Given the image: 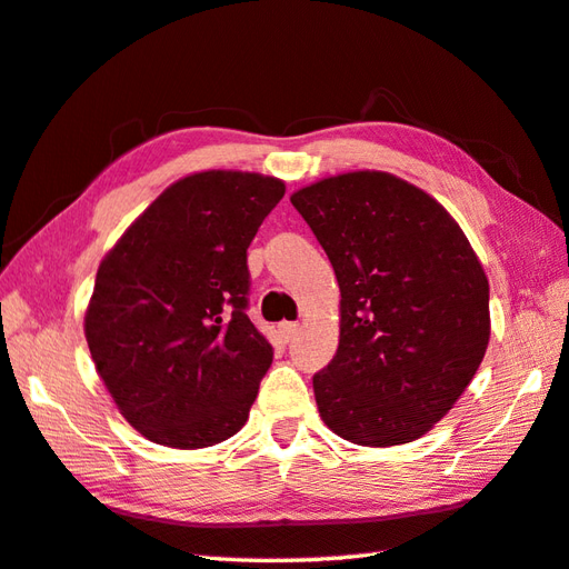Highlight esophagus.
<instances>
[{"label": "esophagus", "instance_id": "obj_1", "mask_svg": "<svg viewBox=\"0 0 569 569\" xmlns=\"http://www.w3.org/2000/svg\"><path fill=\"white\" fill-rule=\"evenodd\" d=\"M298 335H300V325H298V322H283V325H281V337H283L286 342L296 340Z\"/></svg>", "mask_w": 569, "mask_h": 569}]
</instances>
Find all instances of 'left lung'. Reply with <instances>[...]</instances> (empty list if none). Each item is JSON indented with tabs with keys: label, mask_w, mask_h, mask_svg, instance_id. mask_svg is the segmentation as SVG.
I'll use <instances>...</instances> for the list:
<instances>
[{
	"label": "left lung",
	"mask_w": 569,
	"mask_h": 569,
	"mask_svg": "<svg viewBox=\"0 0 569 569\" xmlns=\"http://www.w3.org/2000/svg\"><path fill=\"white\" fill-rule=\"evenodd\" d=\"M340 283V347L312 377L320 418L365 447L442 420L485 359L489 281L462 227L408 180L349 171L296 190Z\"/></svg>",
	"instance_id": "left-lung-1"
}]
</instances>
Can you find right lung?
I'll use <instances>...</instances> for the list:
<instances>
[{
	"label": "right lung",
	"instance_id": "1",
	"mask_svg": "<svg viewBox=\"0 0 569 569\" xmlns=\"http://www.w3.org/2000/svg\"><path fill=\"white\" fill-rule=\"evenodd\" d=\"M281 178L176 180L100 261L84 340L119 413L156 445L198 450L241 430L273 349L247 316V249Z\"/></svg>",
	"mask_w": 569,
	"mask_h": 569
}]
</instances>
